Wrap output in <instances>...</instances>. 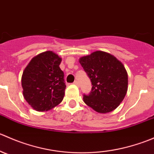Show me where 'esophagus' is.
I'll list each match as a JSON object with an SVG mask.
<instances>
[{"instance_id": "34e87169", "label": "esophagus", "mask_w": 154, "mask_h": 154, "mask_svg": "<svg viewBox=\"0 0 154 154\" xmlns=\"http://www.w3.org/2000/svg\"><path fill=\"white\" fill-rule=\"evenodd\" d=\"M74 85H76V86H79V83H78V81H77V80H75V81L74 82Z\"/></svg>"}]
</instances>
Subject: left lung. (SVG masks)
<instances>
[{
  "label": "left lung",
  "mask_w": 154,
  "mask_h": 154,
  "mask_svg": "<svg viewBox=\"0 0 154 154\" xmlns=\"http://www.w3.org/2000/svg\"><path fill=\"white\" fill-rule=\"evenodd\" d=\"M91 80V93L83 96L87 106L98 113L116 109L127 91L128 76L123 63L115 56L97 51L79 59Z\"/></svg>",
  "instance_id": "1"
}]
</instances>
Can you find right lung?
Instances as JSON below:
<instances>
[{
	"label": "right lung",
	"mask_w": 154,
	"mask_h": 154,
	"mask_svg": "<svg viewBox=\"0 0 154 154\" xmlns=\"http://www.w3.org/2000/svg\"><path fill=\"white\" fill-rule=\"evenodd\" d=\"M62 58L48 51L34 57L21 77L23 96L38 112H47L60 104L65 95L64 73L60 69Z\"/></svg>",
	"instance_id": "1"
}]
</instances>
